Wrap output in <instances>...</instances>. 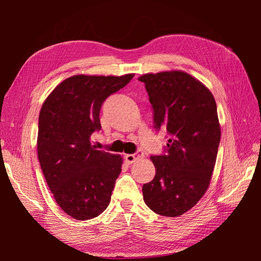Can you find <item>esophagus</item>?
Wrapping results in <instances>:
<instances>
[{"mask_svg": "<svg viewBox=\"0 0 261 261\" xmlns=\"http://www.w3.org/2000/svg\"><path fill=\"white\" fill-rule=\"evenodd\" d=\"M144 152L140 151V150H138V151L136 153H133V154H125V160L126 162H127L128 164H132L135 162L136 160L138 159H141V158H144Z\"/></svg>", "mask_w": 261, "mask_h": 261, "instance_id": "obj_1", "label": "esophagus"}]
</instances>
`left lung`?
I'll return each instance as SVG.
<instances>
[{"label": "left lung", "instance_id": "obj_1", "mask_svg": "<svg viewBox=\"0 0 261 261\" xmlns=\"http://www.w3.org/2000/svg\"><path fill=\"white\" fill-rule=\"evenodd\" d=\"M156 129L168 133L165 153L151 155L154 178L144 200L158 215L178 217L206 193L215 169L221 129L216 100L206 86L181 70L145 74Z\"/></svg>", "mask_w": 261, "mask_h": 261}]
</instances>
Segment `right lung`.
I'll return each instance as SVG.
<instances>
[{
	"mask_svg": "<svg viewBox=\"0 0 261 261\" xmlns=\"http://www.w3.org/2000/svg\"><path fill=\"white\" fill-rule=\"evenodd\" d=\"M133 77L72 76L55 87L40 110L38 159L55 201L76 220L98 217L111 200L123 159L97 150L90 137L101 129L102 103Z\"/></svg>",
	"mask_w": 261,
	"mask_h": 261,
	"instance_id": "right-lung-1",
	"label": "right lung"
}]
</instances>
